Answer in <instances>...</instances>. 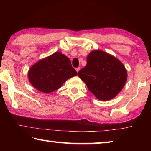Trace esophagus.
Returning <instances> with one entry per match:
<instances>
[{
	"label": "esophagus",
	"mask_w": 151,
	"mask_h": 151,
	"mask_svg": "<svg viewBox=\"0 0 151 151\" xmlns=\"http://www.w3.org/2000/svg\"><path fill=\"white\" fill-rule=\"evenodd\" d=\"M80 69H81V68H80V67L76 68V72H77V73H78V71H79V70H80Z\"/></svg>",
	"instance_id": "esophagus-1"
}]
</instances>
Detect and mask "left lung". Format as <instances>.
<instances>
[{"mask_svg":"<svg viewBox=\"0 0 151 151\" xmlns=\"http://www.w3.org/2000/svg\"><path fill=\"white\" fill-rule=\"evenodd\" d=\"M86 65L78 73L88 90L99 100L113 99L124 87L127 73L121 61L101 50H93L86 58Z\"/></svg>","mask_w":151,"mask_h":151,"instance_id":"left-lung-1","label":"left lung"}]
</instances>
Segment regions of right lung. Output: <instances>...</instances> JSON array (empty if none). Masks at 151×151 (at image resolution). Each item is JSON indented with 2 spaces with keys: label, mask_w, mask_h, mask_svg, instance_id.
<instances>
[{
  "label": "right lung",
  "mask_w": 151,
  "mask_h": 151,
  "mask_svg": "<svg viewBox=\"0 0 151 151\" xmlns=\"http://www.w3.org/2000/svg\"><path fill=\"white\" fill-rule=\"evenodd\" d=\"M77 75L70 60L60 52L38 61L30 68L28 77L31 85L42 93L59 88L67 79Z\"/></svg>",
  "instance_id": "1"
}]
</instances>
